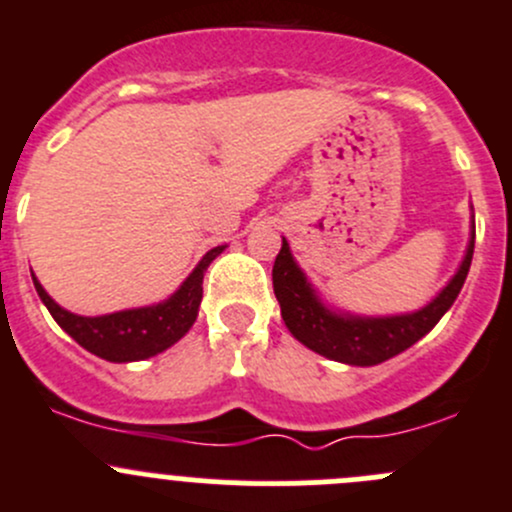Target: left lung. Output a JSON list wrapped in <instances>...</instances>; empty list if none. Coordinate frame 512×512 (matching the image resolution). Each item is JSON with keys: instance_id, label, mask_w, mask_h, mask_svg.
<instances>
[{"instance_id": "obj_1", "label": "left lung", "mask_w": 512, "mask_h": 512, "mask_svg": "<svg viewBox=\"0 0 512 512\" xmlns=\"http://www.w3.org/2000/svg\"><path fill=\"white\" fill-rule=\"evenodd\" d=\"M472 248H475V221H472L470 243H467V253L457 274L420 311L399 316H354L337 314V311L321 304L314 286L306 281L304 271L296 266L289 243L284 238L279 256L274 261V294L279 299L284 324L304 347L321 354V357L334 359V362L372 367V364L392 359L399 352L410 349L445 316V311L455 304L457 294L467 279V271L472 264Z\"/></svg>"}]
</instances>
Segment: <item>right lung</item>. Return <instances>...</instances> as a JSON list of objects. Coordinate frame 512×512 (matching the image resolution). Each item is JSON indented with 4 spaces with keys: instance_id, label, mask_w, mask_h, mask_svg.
Wrapping results in <instances>:
<instances>
[{
    "instance_id": "add662e5",
    "label": "right lung",
    "mask_w": 512,
    "mask_h": 512,
    "mask_svg": "<svg viewBox=\"0 0 512 512\" xmlns=\"http://www.w3.org/2000/svg\"><path fill=\"white\" fill-rule=\"evenodd\" d=\"M226 246H216L201 259L180 289L163 304L143 306V309H125L105 316H77L72 311L55 304L42 284L32 276L34 289L40 294L42 304L50 309L52 319L75 339L80 347L107 362H138V359L155 357L173 347L180 337L193 326L198 316V306L203 299V274Z\"/></svg>"
}]
</instances>
